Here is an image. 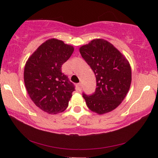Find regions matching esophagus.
I'll use <instances>...</instances> for the list:
<instances>
[{
	"instance_id": "34e87169",
	"label": "esophagus",
	"mask_w": 158,
	"mask_h": 158,
	"mask_svg": "<svg viewBox=\"0 0 158 158\" xmlns=\"http://www.w3.org/2000/svg\"><path fill=\"white\" fill-rule=\"evenodd\" d=\"M76 87H77V89L79 90V91H81L82 90V84L81 83H77L76 85Z\"/></svg>"
}]
</instances>
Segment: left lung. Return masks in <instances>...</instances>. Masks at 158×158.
<instances>
[{
  "label": "left lung",
  "instance_id": "obj_1",
  "mask_svg": "<svg viewBox=\"0 0 158 158\" xmlns=\"http://www.w3.org/2000/svg\"><path fill=\"white\" fill-rule=\"evenodd\" d=\"M80 53L94 71L97 88L91 96L83 94L90 111L104 114L121 104L131 82L130 64L113 44L96 39L79 49Z\"/></svg>",
  "mask_w": 158,
  "mask_h": 158
}]
</instances>
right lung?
Masks as SVG:
<instances>
[{
    "instance_id": "obj_1",
    "label": "right lung",
    "mask_w": 158,
    "mask_h": 158,
    "mask_svg": "<svg viewBox=\"0 0 158 158\" xmlns=\"http://www.w3.org/2000/svg\"><path fill=\"white\" fill-rule=\"evenodd\" d=\"M74 51L63 41L49 39L36 49L26 62L23 79L30 98L36 106L49 114L64 111L75 90L62 65Z\"/></svg>"
}]
</instances>
